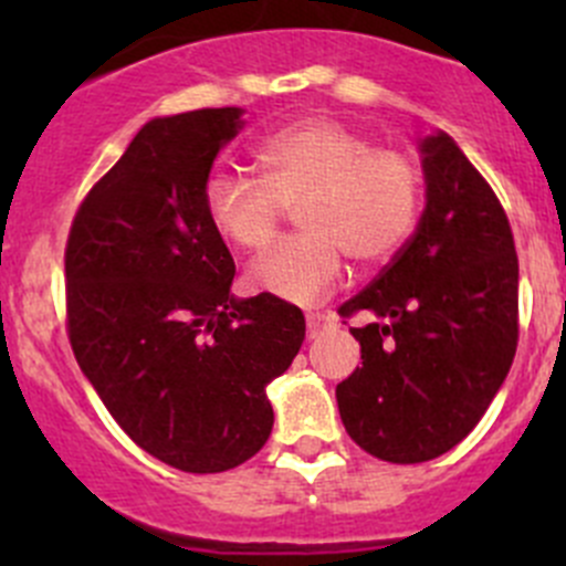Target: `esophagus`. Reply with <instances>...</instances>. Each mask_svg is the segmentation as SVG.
Segmentation results:
<instances>
[{
	"mask_svg": "<svg viewBox=\"0 0 566 566\" xmlns=\"http://www.w3.org/2000/svg\"><path fill=\"white\" fill-rule=\"evenodd\" d=\"M325 323H328V317L319 315V312H312V315H306V336H310V339H315L319 331L325 328Z\"/></svg>",
	"mask_w": 566,
	"mask_h": 566,
	"instance_id": "34e87169",
	"label": "esophagus"
}]
</instances>
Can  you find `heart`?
I'll list each match as a JSON object with an SVG mask.
<instances>
[{
  "mask_svg": "<svg viewBox=\"0 0 566 566\" xmlns=\"http://www.w3.org/2000/svg\"><path fill=\"white\" fill-rule=\"evenodd\" d=\"M262 180L216 172L202 202L213 230L241 251H262L290 205L304 232L276 243L249 268V287L290 304H315L336 287L345 256L380 265L413 232L421 172L405 153L373 147L334 117H306L273 130L254 150Z\"/></svg>",
  "mask_w": 566,
  "mask_h": 566,
  "instance_id": "1",
  "label": "heart"
}]
</instances>
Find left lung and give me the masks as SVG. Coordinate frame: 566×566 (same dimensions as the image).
Wrapping results in <instances>:
<instances>
[{
	"instance_id": "1",
	"label": "left lung",
	"mask_w": 566,
	"mask_h": 566,
	"mask_svg": "<svg viewBox=\"0 0 566 566\" xmlns=\"http://www.w3.org/2000/svg\"><path fill=\"white\" fill-rule=\"evenodd\" d=\"M413 238L339 306L361 367L336 386L347 436L386 462L441 458L479 424L517 350V254L499 197L443 130L419 145Z\"/></svg>"
}]
</instances>
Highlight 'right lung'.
Returning a JSON list of instances; mask_svg holds the SVG:
<instances>
[{
    "label": "right lung",
    "mask_w": 566,
    "mask_h": 566,
    "mask_svg": "<svg viewBox=\"0 0 566 566\" xmlns=\"http://www.w3.org/2000/svg\"><path fill=\"white\" fill-rule=\"evenodd\" d=\"M243 108L156 117L78 205L65 247L73 356L125 436L186 473L265 447V386L293 364L298 306L230 293L235 262L202 188Z\"/></svg>",
    "instance_id": "right-lung-1"
}]
</instances>
